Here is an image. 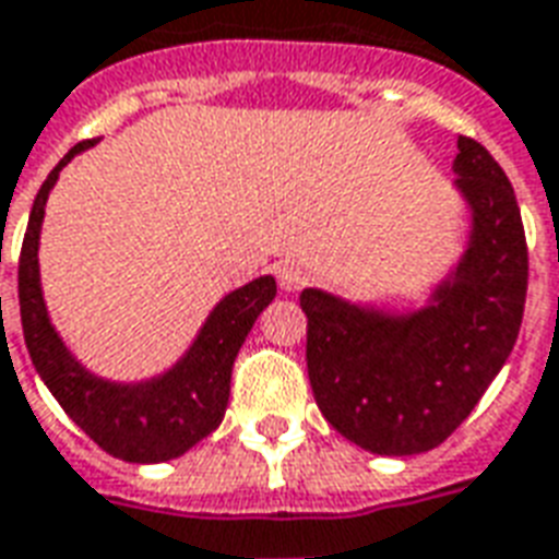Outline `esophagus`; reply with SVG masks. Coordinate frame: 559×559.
<instances>
[{"label": "esophagus", "instance_id": "obj_1", "mask_svg": "<svg viewBox=\"0 0 559 559\" xmlns=\"http://www.w3.org/2000/svg\"><path fill=\"white\" fill-rule=\"evenodd\" d=\"M275 275H278V287L284 293H296L308 284V269L301 266V263H293V260L278 263Z\"/></svg>", "mask_w": 559, "mask_h": 559}]
</instances>
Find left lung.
I'll list each match as a JSON object with an SVG mask.
<instances>
[{
  "instance_id": "1",
  "label": "left lung",
  "mask_w": 559,
  "mask_h": 559,
  "mask_svg": "<svg viewBox=\"0 0 559 559\" xmlns=\"http://www.w3.org/2000/svg\"><path fill=\"white\" fill-rule=\"evenodd\" d=\"M453 186L471 213L468 246L424 308L384 311L301 290L313 400L343 438L379 456L438 448L510 358L527 296V242L510 180L459 135Z\"/></svg>"
}]
</instances>
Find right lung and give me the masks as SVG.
Instances as JSON below:
<instances>
[{
    "label": "right lung",
    "instance_id": "add662e5",
    "mask_svg": "<svg viewBox=\"0 0 559 559\" xmlns=\"http://www.w3.org/2000/svg\"><path fill=\"white\" fill-rule=\"evenodd\" d=\"M97 139L70 147L40 186L32 216H28L23 251H20V320L32 364L40 373L59 406L85 436L106 453L123 462H168L183 456L222 424L230 396V370L239 346L269 301L275 299V278L260 275L246 287L227 293L210 311L192 346L165 373L142 382H111L91 373L76 361L56 325L49 320L47 301L40 290V225L44 206L59 180L61 168L76 153L94 147Z\"/></svg>",
    "mask_w": 559,
    "mask_h": 559
}]
</instances>
